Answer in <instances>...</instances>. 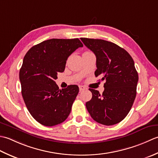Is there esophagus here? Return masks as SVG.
<instances>
[{
	"mask_svg": "<svg viewBox=\"0 0 158 158\" xmlns=\"http://www.w3.org/2000/svg\"><path fill=\"white\" fill-rule=\"evenodd\" d=\"M85 89H86L85 86H82V85L79 86V90H80V91H83V90H85Z\"/></svg>",
	"mask_w": 158,
	"mask_h": 158,
	"instance_id": "1",
	"label": "esophagus"
}]
</instances>
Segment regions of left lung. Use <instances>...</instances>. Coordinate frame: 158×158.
<instances>
[{
    "label": "left lung",
    "mask_w": 158,
    "mask_h": 158,
    "mask_svg": "<svg viewBox=\"0 0 158 158\" xmlns=\"http://www.w3.org/2000/svg\"><path fill=\"white\" fill-rule=\"evenodd\" d=\"M83 44L95 54L96 77L105 80L104 91L89 89L92 98L86 107L93 119L105 125L123 120L131 110L136 95L138 72L134 60L126 50L110 41L81 38Z\"/></svg>",
    "instance_id": "1"
}]
</instances>
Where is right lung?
I'll return each instance as SVG.
<instances>
[{"mask_svg": "<svg viewBox=\"0 0 158 158\" xmlns=\"http://www.w3.org/2000/svg\"><path fill=\"white\" fill-rule=\"evenodd\" d=\"M82 44L78 38L51 39L32 47L20 69L22 95L35 120L45 126L60 124L68 117L79 92L77 85L59 89L54 80L65 70L68 57Z\"/></svg>", "mask_w": 158, "mask_h": 158, "instance_id": "1", "label": "right lung"}]
</instances>
